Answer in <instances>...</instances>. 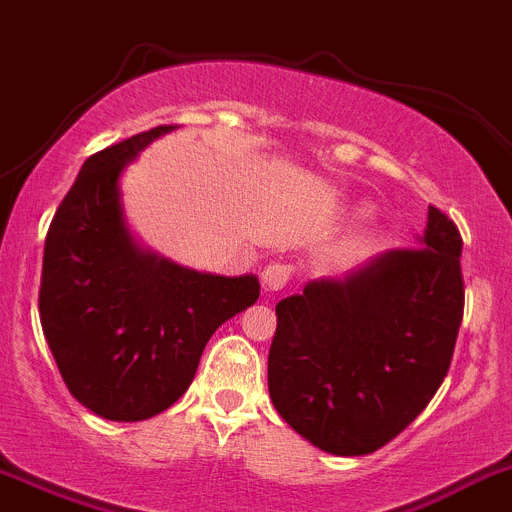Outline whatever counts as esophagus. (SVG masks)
<instances>
[{"label": "esophagus", "instance_id": "1", "mask_svg": "<svg viewBox=\"0 0 512 512\" xmlns=\"http://www.w3.org/2000/svg\"><path fill=\"white\" fill-rule=\"evenodd\" d=\"M290 278H293V267H290L288 262H270L260 275L262 293L265 295L278 293V290H283L285 285H288Z\"/></svg>", "mask_w": 512, "mask_h": 512}]
</instances>
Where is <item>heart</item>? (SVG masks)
<instances>
[{"label": "heart", "instance_id": "obj_1", "mask_svg": "<svg viewBox=\"0 0 512 512\" xmlns=\"http://www.w3.org/2000/svg\"><path fill=\"white\" fill-rule=\"evenodd\" d=\"M374 245H376L374 232H358V234H353L351 240H346L341 247H338L336 260L351 262V260H356V257H364Z\"/></svg>", "mask_w": 512, "mask_h": 512}]
</instances>
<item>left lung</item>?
Returning <instances> with one entry per match:
<instances>
[{"mask_svg":"<svg viewBox=\"0 0 512 512\" xmlns=\"http://www.w3.org/2000/svg\"><path fill=\"white\" fill-rule=\"evenodd\" d=\"M462 237L429 207L417 247L275 305L267 389L280 417L338 457L371 455L422 414L450 371L465 310Z\"/></svg>","mask_w":512,"mask_h":512,"instance_id":"8db88e82","label":"left lung"}]
</instances>
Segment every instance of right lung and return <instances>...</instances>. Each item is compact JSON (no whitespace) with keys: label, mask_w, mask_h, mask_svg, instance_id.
Here are the masks:
<instances>
[{"label":"right lung","mask_w":512,"mask_h":512,"mask_svg":"<svg viewBox=\"0 0 512 512\" xmlns=\"http://www.w3.org/2000/svg\"><path fill=\"white\" fill-rule=\"evenodd\" d=\"M156 126L90 156L52 217L40 321L70 394L113 422H141L189 389L212 333L260 298L255 275L222 278L133 242L118 176Z\"/></svg>","instance_id":"right-lung-1"}]
</instances>
